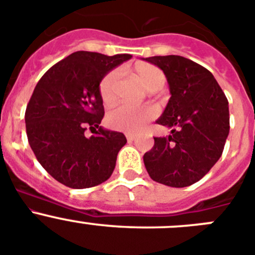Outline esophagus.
I'll return each mask as SVG.
<instances>
[{
    "label": "esophagus",
    "instance_id": "esophagus-1",
    "mask_svg": "<svg viewBox=\"0 0 255 255\" xmlns=\"http://www.w3.org/2000/svg\"><path fill=\"white\" fill-rule=\"evenodd\" d=\"M126 137H127V141H128V142L134 141V138H136V137L133 136V134H126Z\"/></svg>",
    "mask_w": 255,
    "mask_h": 255
}]
</instances>
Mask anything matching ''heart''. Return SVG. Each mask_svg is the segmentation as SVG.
<instances>
[{
	"label": "heart",
	"mask_w": 255,
	"mask_h": 255,
	"mask_svg": "<svg viewBox=\"0 0 255 255\" xmlns=\"http://www.w3.org/2000/svg\"><path fill=\"white\" fill-rule=\"evenodd\" d=\"M134 73L144 88L150 91H157L164 88L166 77L164 72L150 63H137ZM121 79V71L113 70L108 72L99 85V93L105 104H111L116 99V90ZM156 117L153 107L132 108L128 105H119L114 108L107 116V125L111 128L123 132L133 133L142 129L143 126Z\"/></svg>",
	"instance_id": "1"
}]
</instances>
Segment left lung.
Here are the masks:
<instances>
[{
  "instance_id": "left-lung-1",
  "label": "left lung",
  "mask_w": 255,
  "mask_h": 255,
  "mask_svg": "<svg viewBox=\"0 0 255 255\" xmlns=\"http://www.w3.org/2000/svg\"><path fill=\"white\" fill-rule=\"evenodd\" d=\"M144 61L161 68L170 99L156 123L171 128L143 155L152 180L174 188L194 184L219 161L230 130L229 102L207 68L182 56Z\"/></svg>"
}]
</instances>
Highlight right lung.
<instances>
[{"label": "right lung", "mask_w": 255, "mask_h": 255, "mask_svg": "<svg viewBox=\"0 0 255 255\" xmlns=\"http://www.w3.org/2000/svg\"><path fill=\"white\" fill-rule=\"evenodd\" d=\"M130 54L79 50L49 68L36 84L25 112L27 141L45 170L66 187H95L111 178L123 133L104 129L99 85ZM88 127L96 130L84 136Z\"/></svg>", "instance_id": "right-lung-1"}]
</instances>
